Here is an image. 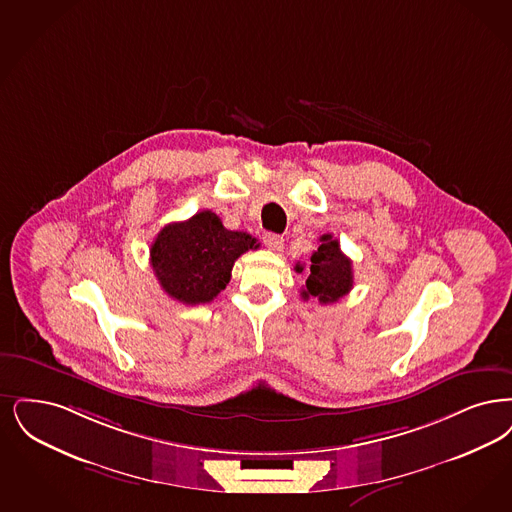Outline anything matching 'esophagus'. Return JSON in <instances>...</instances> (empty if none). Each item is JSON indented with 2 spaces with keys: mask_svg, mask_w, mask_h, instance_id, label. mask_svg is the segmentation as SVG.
Listing matches in <instances>:
<instances>
[{
  "mask_svg": "<svg viewBox=\"0 0 512 512\" xmlns=\"http://www.w3.org/2000/svg\"><path fill=\"white\" fill-rule=\"evenodd\" d=\"M263 242H265V246L270 249V251H276V253H280L282 249H284V238L280 236V234H272V232H266L265 236H263Z\"/></svg>",
  "mask_w": 512,
  "mask_h": 512,
  "instance_id": "obj_1",
  "label": "esophagus"
}]
</instances>
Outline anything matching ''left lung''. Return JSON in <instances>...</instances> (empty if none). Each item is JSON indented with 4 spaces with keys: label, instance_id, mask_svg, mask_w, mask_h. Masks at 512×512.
Returning a JSON list of instances; mask_svg holds the SVG:
<instances>
[{
    "label": "left lung",
    "instance_id": "8db88e82",
    "mask_svg": "<svg viewBox=\"0 0 512 512\" xmlns=\"http://www.w3.org/2000/svg\"><path fill=\"white\" fill-rule=\"evenodd\" d=\"M297 272H303L305 266H295ZM352 261L341 251L339 242L324 234L320 238V246L310 257V274L303 289V299L316 297L322 305H329L345 297L352 289Z\"/></svg>",
    "mask_w": 512,
    "mask_h": 512
}]
</instances>
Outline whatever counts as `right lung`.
<instances>
[{
  "instance_id": "add662e5",
  "label": "right lung",
  "mask_w": 512,
  "mask_h": 512,
  "mask_svg": "<svg viewBox=\"0 0 512 512\" xmlns=\"http://www.w3.org/2000/svg\"><path fill=\"white\" fill-rule=\"evenodd\" d=\"M257 247L251 234L226 230L207 209L183 223L164 226L150 247V265L169 297L200 305L225 289L236 259Z\"/></svg>"
}]
</instances>
